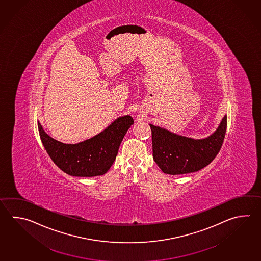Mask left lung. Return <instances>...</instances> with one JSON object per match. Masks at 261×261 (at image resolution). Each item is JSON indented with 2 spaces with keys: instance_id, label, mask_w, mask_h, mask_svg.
Segmentation results:
<instances>
[{
  "instance_id": "1",
  "label": "left lung",
  "mask_w": 261,
  "mask_h": 261,
  "mask_svg": "<svg viewBox=\"0 0 261 261\" xmlns=\"http://www.w3.org/2000/svg\"><path fill=\"white\" fill-rule=\"evenodd\" d=\"M149 126L155 163L165 174L182 175L201 170L216 158L223 144L227 115L206 139H193L152 124Z\"/></svg>"
}]
</instances>
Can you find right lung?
Returning a JSON list of instances; mask_svg holds the SVG:
<instances>
[{
  "label": "right lung",
  "instance_id": "right-lung-1",
  "mask_svg": "<svg viewBox=\"0 0 261 261\" xmlns=\"http://www.w3.org/2000/svg\"><path fill=\"white\" fill-rule=\"evenodd\" d=\"M134 123L130 115L119 117L101 133L77 144H65L51 138L38 122L40 138L54 163L73 176H102L111 168L124 135Z\"/></svg>",
  "mask_w": 261,
  "mask_h": 261
}]
</instances>
